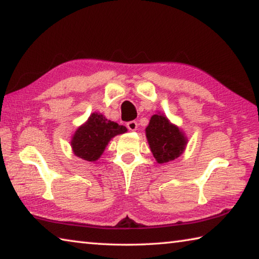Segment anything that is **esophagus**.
<instances>
[{"instance_id":"34e87169","label":"esophagus","mask_w":259,"mask_h":259,"mask_svg":"<svg viewBox=\"0 0 259 259\" xmlns=\"http://www.w3.org/2000/svg\"><path fill=\"white\" fill-rule=\"evenodd\" d=\"M137 126H138V123H137V121H129V122H126V128H128L130 131H135V130H137Z\"/></svg>"}]
</instances>
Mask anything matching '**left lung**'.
I'll return each mask as SVG.
<instances>
[{
    "instance_id": "1",
    "label": "left lung",
    "mask_w": 259,
    "mask_h": 259,
    "mask_svg": "<svg viewBox=\"0 0 259 259\" xmlns=\"http://www.w3.org/2000/svg\"><path fill=\"white\" fill-rule=\"evenodd\" d=\"M146 137L153 155L159 163L172 161L182 154L186 138L176 125L163 115H153L146 128Z\"/></svg>"
}]
</instances>
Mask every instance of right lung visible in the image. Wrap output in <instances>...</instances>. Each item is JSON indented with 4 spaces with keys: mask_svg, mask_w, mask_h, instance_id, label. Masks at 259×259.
Masks as SVG:
<instances>
[{
    "mask_svg": "<svg viewBox=\"0 0 259 259\" xmlns=\"http://www.w3.org/2000/svg\"><path fill=\"white\" fill-rule=\"evenodd\" d=\"M126 128L105 119L102 114H91L85 124L76 130L72 139L74 154L85 161H96L114 136L124 134Z\"/></svg>",
    "mask_w": 259,
    "mask_h": 259,
    "instance_id": "obj_1",
    "label": "right lung"
}]
</instances>
